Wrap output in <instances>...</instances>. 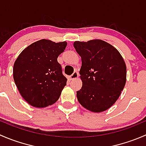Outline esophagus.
Masks as SVG:
<instances>
[{
    "label": "esophagus",
    "mask_w": 146,
    "mask_h": 146,
    "mask_svg": "<svg viewBox=\"0 0 146 146\" xmlns=\"http://www.w3.org/2000/svg\"><path fill=\"white\" fill-rule=\"evenodd\" d=\"M78 76H79L78 73L77 71H75L74 73H73V74H72L71 76H70V80H73V79H76V78H77L78 77Z\"/></svg>",
    "instance_id": "1"
}]
</instances>
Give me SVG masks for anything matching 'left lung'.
Here are the masks:
<instances>
[{
  "label": "left lung",
  "instance_id": "obj_1",
  "mask_svg": "<svg viewBox=\"0 0 146 146\" xmlns=\"http://www.w3.org/2000/svg\"><path fill=\"white\" fill-rule=\"evenodd\" d=\"M74 48L82 58L77 91L79 103L89 111L102 112L110 109L120 96L126 81V66L118 50L110 44L92 39L76 41Z\"/></svg>",
  "mask_w": 146,
  "mask_h": 146
}]
</instances>
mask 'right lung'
Here are the masks:
<instances>
[{
	"label": "right lung",
	"instance_id": "1",
	"mask_svg": "<svg viewBox=\"0 0 146 146\" xmlns=\"http://www.w3.org/2000/svg\"><path fill=\"white\" fill-rule=\"evenodd\" d=\"M66 46V42L41 39L26 47L15 61V83L21 96L32 107H46L59 98L67 78L57 58Z\"/></svg>",
	"mask_w": 146,
	"mask_h": 146
}]
</instances>
